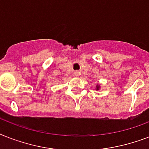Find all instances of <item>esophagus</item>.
Returning <instances> with one entry per match:
<instances>
[{
  "instance_id": "esophagus-1",
  "label": "esophagus",
  "mask_w": 149,
  "mask_h": 149,
  "mask_svg": "<svg viewBox=\"0 0 149 149\" xmlns=\"http://www.w3.org/2000/svg\"><path fill=\"white\" fill-rule=\"evenodd\" d=\"M73 74H74L75 77H79L81 75V72H79V71H76V72H74Z\"/></svg>"
}]
</instances>
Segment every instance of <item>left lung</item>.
<instances>
[{
	"label": "left lung",
	"mask_w": 149,
	"mask_h": 149,
	"mask_svg": "<svg viewBox=\"0 0 149 149\" xmlns=\"http://www.w3.org/2000/svg\"><path fill=\"white\" fill-rule=\"evenodd\" d=\"M96 91H99L100 89V86L99 84H97V86H96Z\"/></svg>",
	"instance_id": "8db88e82"
}]
</instances>
